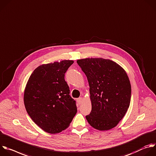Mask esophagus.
<instances>
[{"mask_svg":"<svg viewBox=\"0 0 156 156\" xmlns=\"http://www.w3.org/2000/svg\"><path fill=\"white\" fill-rule=\"evenodd\" d=\"M82 98L81 97L77 98V103H78L79 105H80V104L82 103Z\"/></svg>","mask_w":156,"mask_h":156,"instance_id":"obj_1","label":"esophagus"}]
</instances>
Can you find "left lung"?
Segmentation results:
<instances>
[{
  "instance_id": "1",
  "label": "left lung",
  "mask_w": 156,
  "mask_h": 156,
  "mask_svg": "<svg viewBox=\"0 0 156 156\" xmlns=\"http://www.w3.org/2000/svg\"><path fill=\"white\" fill-rule=\"evenodd\" d=\"M77 63L90 87L91 111L85 116L88 122L101 131L114 128L130 106L132 90L126 72L110 59L85 58Z\"/></svg>"
}]
</instances>
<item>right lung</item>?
<instances>
[{
  "label": "right lung",
  "mask_w": 156,
  "mask_h": 156,
  "mask_svg": "<svg viewBox=\"0 0 156 156\" xmlns=\"http://www.w3.org/2000/svg\"><path fill=\"white\" fill-rule=\"evenodd\" d=\"M74 61L42 65L31 74L26 86V111L45 132L55 134L66 129L77 113L76 101L70 96L65 76Z\"/></svg>",
  "instance_id": "1"
}]
</instances>
